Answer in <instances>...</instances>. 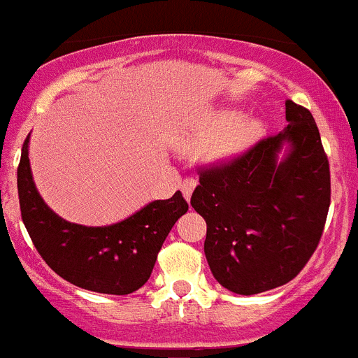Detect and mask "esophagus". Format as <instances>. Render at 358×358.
I'll list each match as a JSON object with an SVG mask.
<instances>
[{"label":"esophagus","mask_w":358,"mask_h":358,"mask_svg":"<svg viewBox=\"0 0 358 358\" xmlns=\"http://www.w3.org/2000/svg\"><path fill=\"white\" fill-rule=\"evenodd\" d=\"M194 187H196V180L192 178V176H187V178L182 182V192H183V196H185L187 201L191 199Z\"/></svg>","instance_id":"esophagus-1"}]
</instances>
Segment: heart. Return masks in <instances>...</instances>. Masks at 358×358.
Returning a JSON list of instances; mask_svg holds the SVG:
<instances>
[{"instance_id":"b5f03b06","label":"heart","mask_w":358,"mask_h":358,"mask_svg":"<svg viewBox=\"0 0 358 358\" xmlns=\"http://www.w3.org/2000/svg\"><path fill=\"white\" fill-rule=\"evenodd\" d=\"M262 134V123L255 117H241L239 112L221 110L205 119V123L185 141L189 151L203 148V155L210 160L239 155L255 143Z\"/></svg>"}]
</instances>
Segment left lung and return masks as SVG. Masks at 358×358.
Returning <instances> with one entry per match:
<instances>
[{"label": "left lung", "mask_w": 358, "mask_h": 358, "mask_svg": "<svg viewBox=\"0 0 358 358\" xmlns=\"http://www.w3.org/2000/svg\"><path fill=\"white\" fill-rule=\"evenodd\" d=\"M287 128L241 155L198 169L191 196L207 221L205 257L235 294H259L299 275L320 244L330 208V164L310 110L285 101ZM288 157L275 160L281 144Z\"/></svg>", "instance_id": "1"}]
</instances>
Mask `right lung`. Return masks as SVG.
<instances>
[{"label":"right lung","instance_id":"obj_1","mask_svg":"<svg viewBox=\"0 0 358 358\" xmlns=\"http://www.w3.org/2000/svg\"><path fill=\"white\" fill-rule=\"evenodd\" d=\"M28 139L17 167L22 223L38 255L76 287L101 294H130L148 282L173 224L189 210L182 192L157 199L110 227H82L55 214L35 189Z\"/></svg>","mask_w":358,"mask_h":358}]
</instances>
